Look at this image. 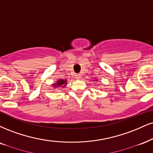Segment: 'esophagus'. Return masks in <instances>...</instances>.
<instances>
[{
	"instance_id": "1",
	"label": "esophagus",
	"mask_w": 153,
	"mask_h": 153,
	"mask_svg": "<svg viewBox=\"0 0 153 153\" xmlns=\"http://www.w3.org/2000/svg\"><path fill=\"white\" fill-rule=\"evenodd\" d=\"M75 78L80 79V78H81V75H80V74H77V75H75Z\"/></svg>"
}]
</instances>
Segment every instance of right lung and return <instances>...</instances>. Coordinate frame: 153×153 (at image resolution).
Returning a JSON list of instances; mask_svg holds the SVG:
<instances>
[{
	"instance_id": "1",
	"label": "right lung",
	"mask_w": 153,
	"mask_h": 153,
	"mask_svg": "<svg viewBox=\"0 0 153 153\" xmlns=\"http://www.w3.org/2000/svg\"><path fill=\"white\" fill-rule=\"evenodd\" d=\"M53 87L54 88H58V87H62L64 88L67 85V80H62V79H60V80H58L56 83L53 84Z\"/></svg>"
}]
</instances>
